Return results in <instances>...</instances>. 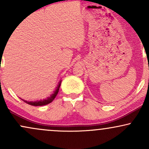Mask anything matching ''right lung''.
Wrapping results in <instances>:
<instances>
[{
    "mask_svg": "<svg viewBox=\"0 0 149 149\" xmlns=\"http://www.w3.org/2000/svg\"><path fill=\"white\" fill-rule=\"evenodd\" d=\"M59 86H60V83H59V86H58V88H57V90H56V91H55V92H54V93L53 94V95H51V97H49V98L47 99V100L42 101V102L41 101V102H27L26 101V102L24 101V102H27V103H28V104H31V105H35V106L45 105V104H47L50 103V102H52V101H53V100H54V99L55 98L56 95H57V92H58V90H59Z\"/></svg>",
    "mask_w": 149,
    "mask_h": 149,
    "instance_id": "add662e5",
    "label": "right lung"
}]
</instances>
